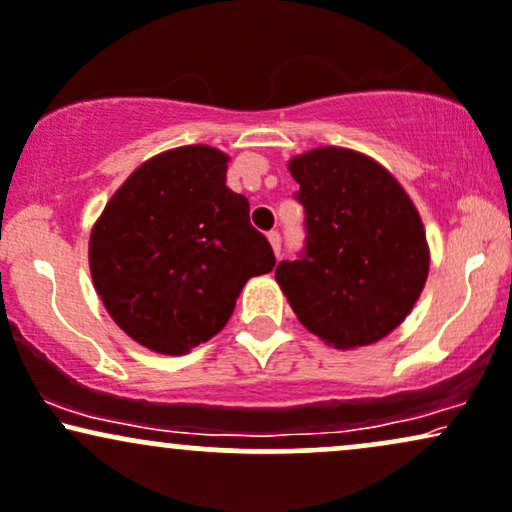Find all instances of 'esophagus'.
Wrapping results in <instances>:
<instances>
[{"label":"esophagus","mask_w":512,"mask_h":512,"mask_svg":"<svg viewBox=\"0 0 512 512\" xmlns=\"http://www.w3.org/2000/svg\"><path fill=\"white\" fill-rule=\"evenodd\" d=\"M267 238H269V243H272L274 255L279 257V255H281V233H279V231H269Z\"/></svg>","instance_id":"esophagus-1"}]
</instances>
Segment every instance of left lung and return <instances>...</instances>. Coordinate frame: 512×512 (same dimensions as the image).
<instances>
[{
    "instance_id": "8db88e82",
    "label": "left lung",
    "mask_w": 512,
    "mask_h": 512,
    "mask_svg": "<svg viewBox=\"0 0 512 512\" xmlns=\"http://www.w3.org/2000/svg\"><path fill=\"white\" fill-rule=\"evenodd\" d=\"M305 248L276 264L300 324L329 346L377 343L410 315L429 274V245L403 186L372 157L317 147L293 157Z\"/></svg>"
}]
</instances>
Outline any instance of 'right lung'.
Masks as SVG:
<instances>
[{
    "mask_svg": "<svg viewBox=\"0 0 512 512\" xmlns=\"http://www.w3.org/2000/svg\"><path fill=\"white\" fill-rule=\"evenodd\" d=\"M229 155L186 145L147 159L90 233V274L116 324L140 346L183 355L224 329L252 276L272 272L250 202L226 186Z\"/></svg>",
    "mask_w": 512,
    "mask_h": 512,
    "instance_id": "1",
    "label": "right lung"
}]
</instances>
